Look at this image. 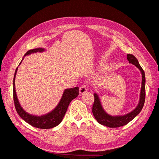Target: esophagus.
Listing matches in <instances>:
<instances>
[{"label":"esophagus","mask_w":159,"mask_h":159,"mask_svg":"<svg viewBox=\"0 0 159 159\" xmlns=\"http://www.w3.org/2000/svg\"><path fill=\"white\" fill-rule=\"evenodd\" d=\"M87 91H88V88L86 87L85 85H81L80 88V94H84L85 93L87 92Z\"/></svg>","instance_id":"1"}]
</instances>
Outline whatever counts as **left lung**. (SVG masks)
<instances>
[{
	"mask_svg": "<svg viewBox=\"0 0 159 159\" xmlns=\"http://www.w3.org/2000/svg\"><path fill=\"white\" fill-rule=\"evenodd\" d=\"M127 59L129 63L135 66L140 70L142 75L141 88L139 95V103L136 107L131 112L125 115H111L108 114L102 105L99 95L97 93H94V103L92 107V112L94 117L97 121L101 125H103L108 127L115 128L125 125L128 123L135 117L141 111L145 101V74L143 70L139 63L137 59L132 54H127Z\"/></svg>",
	"mask_w": 159,
	"mask_h": 159,
	"instance_id": "1",
	"label": "left lung"
}]
</instances>
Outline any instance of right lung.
<instances>
[{
	"label": "right lung",
	"instance_id": "add662e5",
	"mask_svg": "<svg viewBox=\"0 0 159 159\" xmlns=\"http://www.w3.org/2000/svg\"><path fill=\"white\" fill-rule=\"evenodd\" d=\"M46 50V49L43 48H38L33 50H28L25 55L24 56L20 63L19 64V66L22 63L24 57L27 55H30L31 54L36 52H43ZM18 70V67L16 69L15 73H14V76L13 79V98L14 102V105L18 114L24 121H25L27 123L30 124V125L39 128V129H52L55 127L61 122L63 119L64 115L67 111V109L69 106L70 103L72 100L78 97L79 95V88H72L66 89L64 91V93L62 94L61 99L57 106L51 111L50 112L46 113L42 115H32L26 112V111L22 108L20 105L19 101L17 98V95L16 92L15 88V78L16 74Z\"/></svg>",
	"mask_w": 159,
	"mask_h": 159
}]
</instances>
